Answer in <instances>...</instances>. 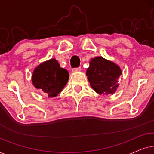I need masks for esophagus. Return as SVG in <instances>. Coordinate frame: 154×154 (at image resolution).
Masks as SVG:
<instances>
[{"instance_id":"esophagus-1","label":"esophagus","mask_w":154,"mask_h":154,"mask_svg":"<svg viewBox=\"0 0 154 154\" xmlns=\"http://www.w3.org/2000/svg\"><path fill=\"white\" fill-rule=\"evenodd\" d=\"M81 71V67H78V68H75L72 69L73 72H79V71Z\"/></svg>"}]
</instances>
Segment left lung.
Segmentation results:
<instances>
[{"mask_svg": "<svg viewBox=\"0 0 154 154\" xmlns=\"http://www.w3.org/2000/svg\"><path fill=\"white\" fill-rule=\"evenodd\" d=\"M122 71L119 65L102 57H95L90 61L86 75L90 86L100 94H113L119 88Z\"/></svg>", "mask_w": 154, "mask_h": 154, "instance_id": "obj_1", "label": "left lung"}]
</instances>
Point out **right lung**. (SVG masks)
Masks as SVG:
<instances>
[{"label":"right lung","instance_id":"right-lung-1","mask_svg":"<svg viewBox=\"0 0 154 154\" xmlns=\"http://www.w3.org/2000/svg\"><path fill=\"white\" fill-rule=\"evenodd\" d=\"M69 79L66 69L61 68L57 60L52 58L40 64L33 71V85L48 97H54L64 89Z\"/></svg>","mask_w":154,"mask_h":154}]
</instances>
